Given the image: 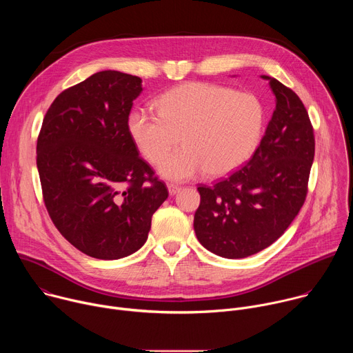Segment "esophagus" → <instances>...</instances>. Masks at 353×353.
Returning <instances> with one entry per match:
<instances>
[{
  "label": "esophagus",
  "mask_w": 353,
  "mask_h": 353,
  "mask_svg": "<svg viewBox=\"0 0 353 353\" xmlns=\"http://www.w3.org/2000/svg\"><path fill=\"white\" fill-rule=\"evenodd\" d=\"M168 188H169V194H170V195H176V194L180 191V185L173 184V183H169V184H168Z\"/></svg>",
  "instance_id": "esophagus-1"
}]
</instances>
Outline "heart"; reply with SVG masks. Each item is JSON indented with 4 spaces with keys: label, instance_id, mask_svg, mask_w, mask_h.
Segmentation results:
<instances>
[{
    "label": "heart",
    "instance_id": "obj_1",
    "mask_svg": "<svg viewBox=\"0 0 353 353\" xmlns=\"http://www.w3.org/2000/svg\"><path fill=\"white\" fill-rule=\"evenodd\" d=\"M265 110L251 93L207 83L188 82L163 93L158 113L135 109L127 128L141 155L158 163L182 137L185 148L159 165L169 180L184 181L203 172L225 177L240 169L257 150Z\"/></svg>",
    "mask_w": 353,
    "mask_h": 353
}]
</instances>
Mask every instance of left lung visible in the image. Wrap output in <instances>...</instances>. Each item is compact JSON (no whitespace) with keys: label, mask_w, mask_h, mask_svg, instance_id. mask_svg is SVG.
I'll return each mask as SVG.
<instances>
[{"label":"left lung","mask_w":353,"mask_h":353,"mask_svg":"<svg viewBox=\"0 0 353 353\" xmlns=\"http://www.w3.org/2000/svg\"><path fill=\"white\" fill-rule=\"evenodd\" d=\"M270 81L275 110L251 159L214 185L198 187V241L225 259H244L271 245L303 207L314 159V132L300 97Z\"/></svg>","instance_id":"1"}]
</instances>
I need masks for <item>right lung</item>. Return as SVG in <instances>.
Returning <instances> with one entry per match:
<instances>
[{
	"mask_svg": "<svg viewBox=\"0 0 353 353\" xmlns=\"http://www.w3.org/2000/svg\"><path fill=\"white\" fill-rule=\"evenodd\" d=\"M142 79L100 71L61 92L37 138V170L47 212L83 254L119 260L148 239L169 191L139 158L127 121Z\"/></svg>",
	"mask_w": 353,
	"mask_h": 353,
	"instance_id": "1",
	"label": "right lung"
}]
</instances>
